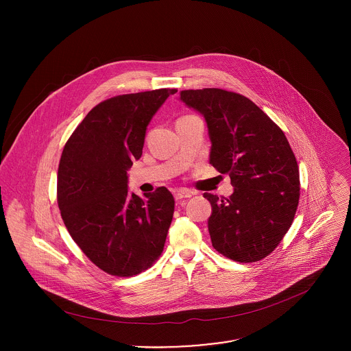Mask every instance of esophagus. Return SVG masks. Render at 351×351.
Instances as JSON below:
<instances>
[{
	"label": "esophagus",
	"instance_id": "esophagus-1",
	"mask_svg": "<svg viewBox=\"0 0 351 351\" xmlns=\"http://www.w3.org/2000/svg\"><path fill=\"white\" fill-rule=\"evenodd\" d=\"M189 197H192V193L188 192V191L181 189V191L174 192V199L177 201L185 200V199H189Z\"/></svg>",
	"mask_w": 351,
	"mask_h": 351
}]
</instances>
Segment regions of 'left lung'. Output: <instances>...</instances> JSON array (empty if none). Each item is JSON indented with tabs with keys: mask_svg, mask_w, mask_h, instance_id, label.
Returning a JSON list of instances; mask_svg holds the SVG:
<instances>
[{
	"mask_svg": "<svg viewBox=\"0 0 351 351\" xmlns=\"http://www.w3.org/2000/svg\"><path fill=\"white\" fill-rule=\"evenodd\" d=\"M180 96L204 116L212 143L209 163L234 185L228 199L204 193L212 205V246L237 262L261 261L282 241L299 205L300 174L289 142L242 95L206 88Z\"/></svg>",
	"mask_w": 351,
	"mask_h": 351,
	"instance_id": "left-lung-1",
	"label": "left lung"
}]
</instances>
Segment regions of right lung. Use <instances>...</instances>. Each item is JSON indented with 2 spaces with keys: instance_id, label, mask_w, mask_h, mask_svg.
<instances>
[{
  "instance_id": "obj_1",
  "label": "right lung",
  "mask_w": 351,
  "mask_h": 351,
  "mask_svg": "<svg viewBox=\"0 0 351 351\" xmlns=\"http://www.w3.org/2000/svg\"><path fill=\"white\" fill-rule=\"evenodd\" d=\"M174 93L177 89H156L102 101L62 151L60 216L73 241L108 274H139L163 251L174 197L165 186L145 199L130 195L127 170L142 156L152 116Z\"/></svg>"
}]
</instances>
